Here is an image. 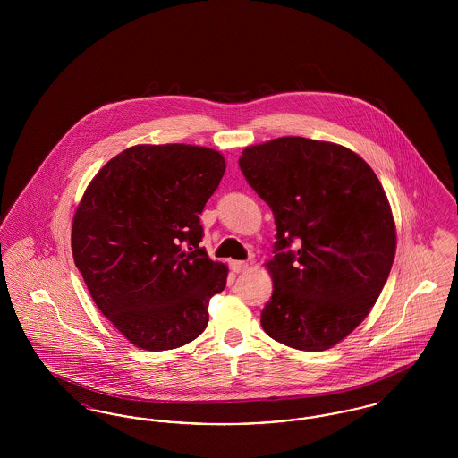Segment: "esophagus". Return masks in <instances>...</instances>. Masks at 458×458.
<instances>
[{"label": "esophagus", "instance_id": "34e87169", "mask_svg": "<svg viewBox=\"0 0 458 458\" xmlns=\"http://www.w3.org/2000/svg\"><path fill=\"white\" fill-rule=\"evenodd\" d=\"M232 269L235 271V273H242V271H245L247 267H249V264L245 261H232Z\"/></svg>", "mask_w": 458, "mask_h": 458}]
</instances>
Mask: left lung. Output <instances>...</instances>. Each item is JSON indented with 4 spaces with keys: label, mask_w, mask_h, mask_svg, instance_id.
Masks as SVG:
<instances>
[{
    "label": "left lung",
    "mask_w": 458,
    "mask_h": 458,
    "mask_svg": "<svg viewBox=\"0 0 458 458\" xmlns=\"http://www.w3.org/2000/svg\"><path fill=\"white\" fill-rule=\"evenodd\" d=\"M239 166L276 225L262 329L292 349H331L364 321L392 269L396 232L381 182L359 154L304 137L250 146Z\"/></svg>",
    "instance_id": "1"
}]
</instances>
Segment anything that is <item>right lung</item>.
<instances>
[{
    "label": "right lung",
    "instance_id": "1",
    "mask_svg": "<svg viewBox=\"0 0 458 458\" xmlns=\"http://www.w3.org/2000/svg\"><path fill=\"white\" fill-rule=\"evenodd\" d=\"M225 168L215 149L142 144L109 159L84 192L73 261L99 310L139 349H178L208 327L228 269L199 247V215Z\"/></svg>",
    "mask_w": 458,
    "mask_h": 458
}]
</instances>
